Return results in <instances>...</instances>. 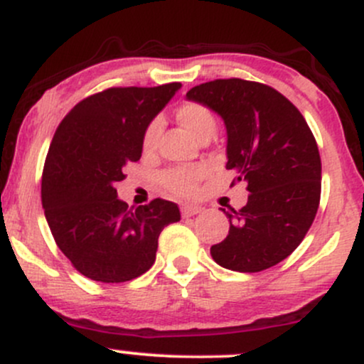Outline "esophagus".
<instances>
[{
  "mask_svg": "<svg viewBox=\"0 0 364 364\" xmlns=\"http://www.w3.org/2000/svg\"><path fill=\"white\" fill-rule=\"evenodd\" d=\"M198 212H202V207H198V205H190V203H188V205L181 207L183 217H191V215L198 214Z\"/></svg>",
  "mask_w": 364,
  "mask_h": 364,
  "instance_id": "obj_1",
  "label": "esophagus"
}]
</instances>
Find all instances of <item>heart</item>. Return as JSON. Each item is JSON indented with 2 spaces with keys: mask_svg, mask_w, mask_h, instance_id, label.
<instances>
[{
  "mask_svg": "<svg viewBox=\"0 0 364 364\" xmlns=\"http://www.w3.org/2000/svg\"><path fill=\"white\" fill-rule=\"evenodd\" d=\"M176 119L183 128L196 140H202L205 136H212L215 132V118L207 106L200 102H185L176 109ZM159 135H161V121H150L141 136V147L145 152L156 149ZM205 169L203 168H176L164 173L162 183L173 191L174 195L188 196L195 191L196 183L203 178Z\"/></svg>",
  "mask_w": 364,
  "mask_h": 364,
  "instance_id": "1",
  "label": "heart"
}]
</instances>
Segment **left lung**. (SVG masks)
Returning <instances> with one entry per match:
<instances>
[{
	"label": "left lung",
	"instance_id": "1",
	"mask_svg": "<svg viewBox=\"0 0 364 364\" xmlns=\"http://www.w3.org/2000/svg\"><path fill=\"white\" fill-rule=\"evenodd\" d=\"M224 119L228 164L246 181L250 198L241 210L223 208L229 235L210 248L220 267L262 272L298 248L320 203L318 147L303 114L272 87L228 78L188 90Z\"/></svg>",
	"mask_w": 364,
	"mask_h": 364
}]
</instances>
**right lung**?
Wrapping results in <instances>:
<instances>
[{
  "label": "right lung",
  "mask_w": 364,
  "mask_h": 364,
  "mask_svg": "<svg viewBox=\"0 0 364 364\" xmlns=\"http://www.w3.org/2000/svg\"><path fill=\"white\" fill-rule=\"evenodd\" d=\"M179 89L112 87L78 102L54 133L41 185L44 215L58 248L92 281L140 277L156 262L162 229L181 219L162 198L132 210L114 188L140 161L147 124Z\"/></svg>",
  "instance_id": "1"
}]
</instances>
